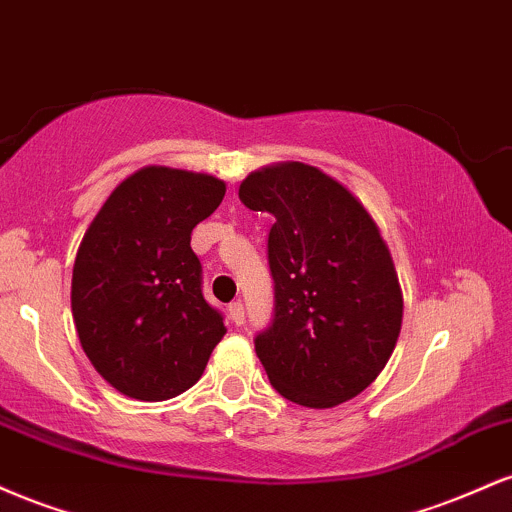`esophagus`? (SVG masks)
Listing matches in <instances>:
<instances>
[{"mask_svg":"<svg viewBox=\"0 0 512 512\" xmlns=\"http://www.w3.org/2000/svg\"><path fill=\"white\" fill-rule=\"evenodd\" d=\"M228 317H231L233 325H243V322H245L243 303H231V308H228Z\"/></svg>","mask_w":512,"mask_h":512,"instance_id":"esophagus-1","label":"esophagus"}]
</instances>
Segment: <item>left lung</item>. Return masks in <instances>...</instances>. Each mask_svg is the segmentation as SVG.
Here are the masks:
<instances>
[{
  "label": "left lung",
  "mask_w": 512,
  "mask_h": 512,
  "mask_svg": "<svg viewBox=\"0 0 512 512\" xmlns=\"http://www.w3.org/2000/svg\"><path fill=\"white\" fill-rule=\"evenodd\" d=\"M238 195L274 216V320L255 339L269 383L301 407L349 402L402 330V286L378 223L349 187L301 161L252 170Z\"/></svg>",
  "instance_id": "obj_1"
}]
</instances>
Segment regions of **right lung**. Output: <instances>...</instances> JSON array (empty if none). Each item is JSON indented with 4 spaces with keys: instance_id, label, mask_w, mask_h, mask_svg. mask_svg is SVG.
<instances>
[{
    "instance_id": "obj_1",
    "label": "right lung",
    "mask_w": 512,
    "mask_h": 512,
    "mask_svg": "<svg viewBox=\"0 0 512 512\" xmlns=\"http://www.w3.org/2000/svg\"><path fill=\"white\" fill-rule=\"evenodd\" d=\"M226 182L144 166L110 192L76 250L72 315L88 361L122 395L163 402L202 378L226 327L202 296L192 228Z\"/></svg>"
}]
</instances>
